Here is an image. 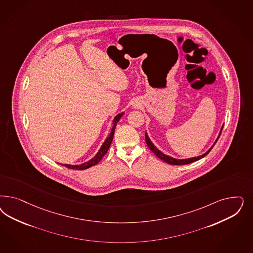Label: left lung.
<instances>
[{"instance_id":"left-lung-1","label":"left lung","mask_w":253,"mask_h":253,"mask_svg":"<svg viewBox=\"0 0 253 253\" xmlns=\"http://www.w3.org/2000/svg\"><path fill=\"white\" fill-rule=\"evenodd\" d=\"M222 128H223V126H221V129H220V135H219V137H218V139L217 140L219 139L220 136V133H221V131H222ZM145 140H146L147 145L148 147L150 148V150L155 154L158 158H160V159H162L163 161H165L166 163L169 164V165H187V164L193 163V162H196L197 160H199V159H201V158H203L204 156L208 155L211 151L212 148L213 146L215 145V143L217 142V140L215 141V143L213 144V146L204 155H200V156H197V157H193V158H189V159H175V158H172L170 156H169V155H164L162 152H160L159 150H157L156 149V147L152 143V141L150 140L149 139V137H148V135H147L146 132H145Z\"/></svg>"}]
</instances>
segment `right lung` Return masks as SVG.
I'll list each match as a JSON object with an SVG mask.
<instances>
[{"mask_svg": "<svg viewBox=\"0 0 253 253\" xmlns=\"http://www.w3.org/2000/svg\"><path fill=\"white\" fill-rule=\"evenodd\" d=\"M123 114H119L118 115H116L115 116V118H114V126H113V128H112V131H111V133H110V136L107 138L106 140L104 141V143H103V145L101 146L100 148V150L98 151V154L97 155L94 157V158H92L90 161L88 162H86V163L82 164V165H79V166H72V165H64L65 167H67L68 169H78V170H84V169H89L91 167H93V166H95V165H97V164L102 159V157L104 156V155H106L107 152H108V150H109V148L111 146V144H112V141H113V139H114V129H115V126H116V124L118 123V121L120 120V118L122 117Z\"/></svg>", "mask_w": 253, "mask_h": 253, "instance_id": "right-lung-1", "label": "right lung"}]
</instances>
